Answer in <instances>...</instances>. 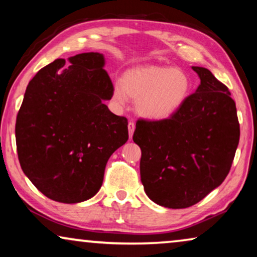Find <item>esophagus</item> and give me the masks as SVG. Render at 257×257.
<instances>
[{
	"mask_svg": "<svg viewBox=\"0 0 257 257\" xmlns=\"http://www.w3.org/2000/svg\"><path fill=\"white\" fill-rule=\"evenodd\" d=\"M128 136H130V138H132V136H133V132H135V130H136V124H135V121H132V120H130L128 121Z\"/></svg>",
	"mask_w": 257,
	"mask_h": 257,
	"instance_id": "1",
	"label": "esophagus"
}]
</instances>
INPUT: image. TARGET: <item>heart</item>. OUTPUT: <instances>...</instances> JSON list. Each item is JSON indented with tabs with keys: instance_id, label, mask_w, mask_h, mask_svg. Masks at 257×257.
<instances>
[{
	"instance_id": "obj_1",
	"label": "heart",
	"mask_w": 257,
	"mask_h": 257,
	"mask_svg": "<svg viewBox=\"0 0 257 257\" xmlns=\"http://www.w3.org/2000/svg\"><path fill=\"white\" fill-rule=\"evenodd\" d=\"M192 92V80L181 69L164 66L136 68L124 75L113 87V100L125 105L128 97L136 100V110L144 118L164 120L180 111Z\"/></svg>"
}]
</instances>
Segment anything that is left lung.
Returning <instances> with one entry per match:
<instances>
[{
	"label": "left lung",
	"instance_id": "8db88e82",
	"mask_svg": "<svg viewBox=\"0 0 257 257\" xmlns=\"http://www.w3.org/2000/svg\"><path fill=\"white\" fill-rule=\"evenodd\" d=\"M200 85L173 117L139 119L133 142L142 150L140 178L147 196L167 208H187L222 184L240 140L228 87L206 68L192 66Z\"/></svg>",
	"mask_w": 257,
	"mask_h": 257
}]
</instances>
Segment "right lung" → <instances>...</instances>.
Here are the masks:
<instances>
[{
    "label": "right lung",
    "mask_w": 257,
    "mask_h": 257,
    "mask_svg": "<svg viewBox=\"0 0 257 257\" xmlns=\"http://www.w3.org/2000/svg\"><path fill=\"white\" fill-rule=\"evenodd\" d=\"M56 59L28 84L15 135L24 174L47 198L77 203L103 184L108 158L128 139L127 119L108 110L113 84L104 56Z\"/></svg>",
    "instance_id": "right-lung-1"
}]
</instances>
